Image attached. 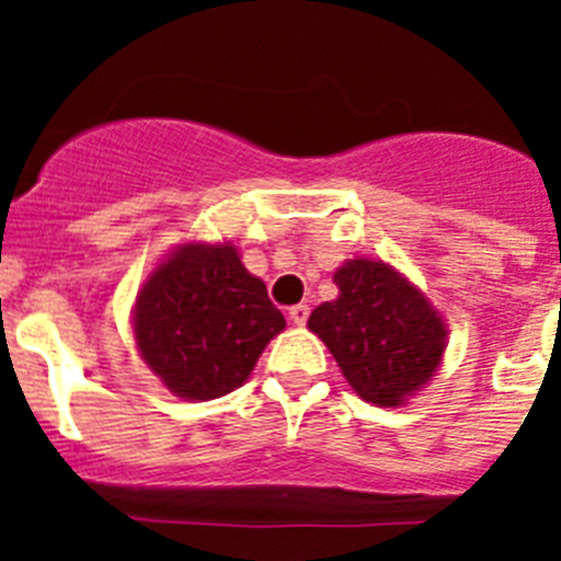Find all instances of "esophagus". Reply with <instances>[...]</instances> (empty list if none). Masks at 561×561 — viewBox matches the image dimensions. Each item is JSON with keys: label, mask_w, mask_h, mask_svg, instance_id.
Segmentation results:
<instances>
[{"label": "esophagus", "mask_w": 561, "mask_h": 561, "mask_svg": "<svg viewBox=\"0 0 561 561\" xmlns=\"http://www.w3.org/2000/svg\"><path fill=\"white\" fill-rule=\"evenodd\" d=\"M289 320L295 325H306V320H309V306H304V304L291 306V309H289Z\"/></svg>", "instance_id": "obj_1"}]
</instances>
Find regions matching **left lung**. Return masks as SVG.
<instances>
[{
	"label": "left lung",
	"instance_id": "8db88e82",
	"mask_svg": "<svg viewBox=\"0 0 561 561\" xmlns=\"http://www.w3.org/2000/svg\"><path fill=\"white\" fill-rule=\"evenodd\" d=\"M334 284L340 295L311 311L309 329L334 354L359 399L399 408L433 379L444 359V317L385 261H345Z\"/></svg>",
	"mask_w": 561,
	"mask_h": 561
}]
</instances>
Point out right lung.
Wrapping results in <instances>:
<instances>
[{
  "label": "right lung",
  "instance_id": "1",
  "mask_svg": "<svg viewBox=\"0 0 561 561\" xmlns=\"http://www.w3.org/2000/svg\"><path fill=\"white\" fill-rule=\"evenodd\" d=\"M131 325L142 362L162 385L180 399L207 401L244 385L286 320L230 241H193L148 275Z\"/></svg>",
  "mask_w": 561,
  "mask_h": 561
}]
</instances>
